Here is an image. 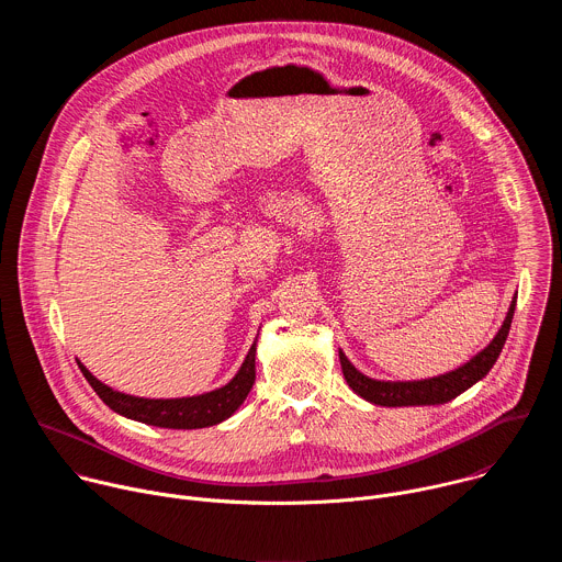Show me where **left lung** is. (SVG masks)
<instances>
[{"label": "left lung", "instance_id": "obj_1", "mask_svg": "<svg viewBox=\"0 0 562 562\" xmlns=\"http://www.w3.org/2000/svg\"><path fill=\"white\" fill-rule=\"evenodd\" d=\"M514 311H516V295L509 304L505 323L498 329V334L494 336V340L483 351H477L471 360H467L462 367H458L449 373H440V375L423 378V380H375V378H369L362 371H358L349 362L345 351L340 349V364H342L345 380L360 397H364L371 405H380V407L445 405L456 395H460L462 391H467L469 386H473L477 380H483L492 371V367L496 364V360L505 347V340L509 336Z\"/></svg>", "mask_w": 562, "mask_h": 562}]
</instances>
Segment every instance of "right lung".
<instances>
[{
  "instance_id": "obj_1",
  "label": "right lung",
  "mask_w": 562,
  "mask_h": 562,
  "mask_svg": "<svg viewBox=\"0 0 562 562\" xmlns=\"http://www.w3.org/2000/svg\"><path fill=\"white\" fill-rule=\"evenodd\" d=\"M256 347L258 338L251 345L243 367L237 369V373L224 386L187 397H139L122 393L98 380L79 360L77 364L82 369L89 384L95 389V393L102 397V403L109 405L115 414L150 427L202 429L231 418L247 400L256 382Z\"/></svg>"
}]
</instances>
